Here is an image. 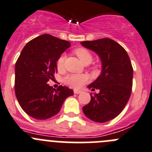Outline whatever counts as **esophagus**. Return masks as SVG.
<instances>
[{
  "mask_svg": "<svg viewBox=\"0 0 152 152\" xmlns=\"http://www.w3.org/2000/svg\"><path fill=\"white\" fill-rule=\"evenodd\" d=\"M73 92H74V94H80L82 91H81L80 90H76V89H75V90L73 91Z\"/></svg>",
  "mask_w": 152,
  "mask_h": 152,
  "instance_id": "esophagus-1",
  "label": "esophagus"
}]
</instances>
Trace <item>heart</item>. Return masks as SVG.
<instances>
[{
  "label": "heart",
  "mask_w": 152,
  "mask_h": 152,
  "mask_svg": "<svg viewBox=\"0 0 152 152\" xmlns=\"http://www.w3.org/2000/svg\"><path fill=\"white\" fill-rule=\"evenodd\" d=\"M74 53L82 61V63L84 64H89L93 60V55L91 52L85 48H78L75 49ZM65 58H66L65 55H61L57 60V69H58L59 71H61L64 69ZM64 82L65 84L68 85L70 87L74 88H79L87 83L88 77L86 75L69 74L64 78Z\"/></svg>",
  "instance_id": "obj_1"
}]
</instances>
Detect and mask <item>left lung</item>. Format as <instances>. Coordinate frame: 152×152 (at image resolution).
Segmentation results:
<instances>
[{
  "mask_svg": "<svg viewBox=\"0 0 152 152\" xmlns=\"http://www.w3.org/2000/svg\"><path fill=\"white\" fill-rule=\"evenodd\" d=\"M81 44L97 54L102 63L101 74L88 86L100 92L92 95L83 107L84 114L93 121L106 122L121 113L130 99L134 69L125 49L110 38L83 41Z\"/></svg>",
  "mask_w": 152,
  "mask_h": 152,
  "instance_id": "left-lung-1",
  "label": "left lung"
}]
</instances>
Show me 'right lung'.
I'll use <instances>...</instances> for the list:
<instances>
[{
  "mask_svg": "<svg viewBox=\"0 0 152 152\" xmlns=\"http://www.w3.org/2000/svg\"><path fill=\"white\" fill-rule=\"evenodd\" d=\"M68 41L42 34L29 41L22 49L15 66V92L22 110L31 117L45 120L60 111L73 91L47 84L57 73V60L67 48Z\"/></svg>",
  "mask_w": 152,
  "mask_h": 152,
  "instance_id": "add662e5",
  "label": "right lung"
}]
</instances>
